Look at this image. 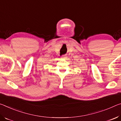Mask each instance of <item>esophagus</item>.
<instances>
[{
  "instance_id": "esophagus-1",
  "label": "esophagus",
  "mask_w": 121,
  "mask_h": 121,
  "mask_svg": "<svg viewBox=\"0 0 121 121\" xmlns=\"http://www.w3.org/2000/svg\"><path fill=\"white\" fill-rule=\"evenodd\" d=\"M61 58H63V59H64V58H66V56H65V55H62V57H61Z\"/></svg>"
}]
</instances>
